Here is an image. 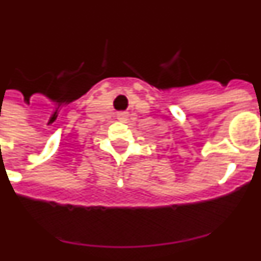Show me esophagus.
<instances>
[{"label":"esophagus","instance_id":"esophagus-1","mask_svg":"<svg viewBox=\"0 0 261 261\" xmlns=\"http://www.w3.org/2000/svg\"><path fill=\"white\" fill-rule=\"evenodd\" d=\"M129 117V112H126V111H123V112H119L117 114V119L120 120V121H126Z\"/></svg>","mask_w":261,"mask_h":261}]
</instances>
